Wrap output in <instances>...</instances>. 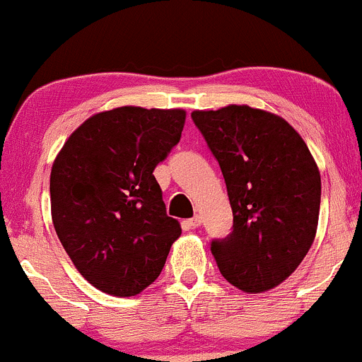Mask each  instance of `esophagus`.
<instances>
[{
  "label": "esophagus",
  "instance_id": "34e87169",
  "mask_svg": "<svg viewBox=\"0 0 362 362\" xmlns=\"http://www.w3.org/2000/svg\"><path fill=\"white\" fill-rule=\"evenodd\" d=\"M185 223L188 224L189 228H198L202 224V219H200V216H195V217H192V219L185 221Z\"/></svg>",
  "mask_w": 362,
  "mask_h": 362
}]
</instances>
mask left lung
Wrapping results in <instances>:
<instances>
[{
    "mask_svg": "<svg viewBox=\"0 0 362 362\" xmlns=\"http://www.w3.org/2000/svg\"><path fill=\"white\" fill-rule=\"evenodd\" d=\"M219 162L233 231L212 242L221 274L245 293L273 290L316 238L321 174L302 136L273 112L248 105L193 110Z\"/></svg>",
    "mask_w": 362,
    "mask_h": 362,
    "instance_id": "8db88e82",
    "label": "left lung"
}]
</instances>
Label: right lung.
I'll list each match as a JSON object with an SVG mask.
<instances>
[{
    "label": "right lung",
    "mask_w": 362,
    "mask_h": 362,
    "mask_svg": "<svg viewBox=\"0 0 362 362\" xmlns=\"http://www.w3.org/2000/svg\"><path fill=\"white\" fill-rule=\"evenodd\" d=\"M185 120L182 108L126 105L98 112L55 157L53 226L76 269L105 293H141L181 236L153 169L177 145Z\"/></svg>",
    "instance_id": "1"
}]
</instances>
